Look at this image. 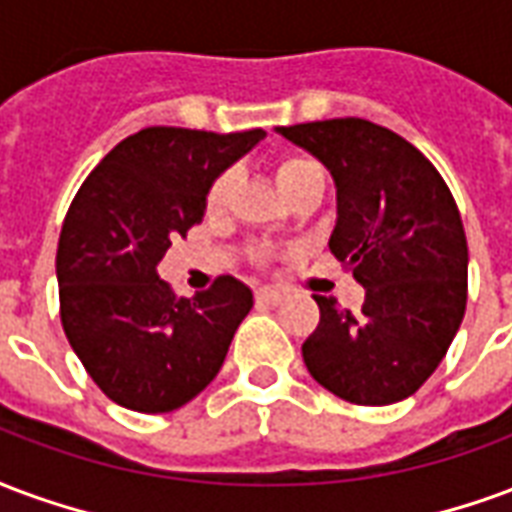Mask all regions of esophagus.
I'll list each match as a JSON object with an SVG mask.
<instances>
[{"instance_id":"34e87169","label":"esophagus","mask_w":512,"mask_h":512,"mask_svg":"<svg viewBox=\"0 0 512 512\" xmlns=\"http://www.w3.org/2000/svg\"><path fill=\"white\" fill-rule=\"evenodd\" d=\"M256 302H259V305H281L283 294L278 292V289L264 286V289H259V292H256Z\"/></svg>"}]
</instances>
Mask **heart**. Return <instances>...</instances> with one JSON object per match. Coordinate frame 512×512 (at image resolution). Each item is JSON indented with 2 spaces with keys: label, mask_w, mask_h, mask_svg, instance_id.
Returning a JSON list of instances; mask_svg holds the SVG:
<instances>
[{
  "label": "heart",
  "mask_w": 512,
  "mask_h": 512,
  "mask_svg": "<svg viewBox=\"0 0 512 512\" xmlns=\"http://www.w3.org/2000/svg\"><path fill=\"white\" fill-rule=\"evenodd\" d=\"M319 171L322 169H319L313 160L300 158V155H289V158H281L278 163H275L272 174H275V182H278L281 193L286 196L289 190H294L300 182H305V179L313 177V174H319ZM229 193H231V174H220V177L212 182L210 196H207L210 210H220V207L226 204V199H229Z\"/></svg>",
  "instance_id": "1"
}]
</instances>
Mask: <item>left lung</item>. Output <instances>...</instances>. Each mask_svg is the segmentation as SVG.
Segmentation results:
<instances>
[{"label": "left lung", "instance_id": "8db88e82", "mask_svg": "<svg viewBox=\"0 0 512 512\" xmlns=\"http://www.w3.org/2000/svg\"><path fill=\"white\" fill-rule=\"evenodd\" d=\"M333 174L330 251L365 289L360 311L313 294L319 327L302 343L316 382L360 406L417 393L466 311V234L445 179L423 152L368 119L275 128Z\"/></svg>", "mask_w": 512, "mask_h": 512}]
</instances>
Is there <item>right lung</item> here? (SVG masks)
<instances>
[{"label":"right lung","mask_w":512,"mask_h":512,"mask_svg":"<svg viewBox=\"0 0 512 512\" xmlns=\"http://www.w3.org/2000/svg\"><path fill=\"white\" fill-rule=\"evenodd\" d=\"M264 136L144 128L78 188L59 234V313L73 352L114 404L174 412L218 376L253 292L220 275L207 292L177 297L158 264L204 218L212 182Z\"/></svg>","instance_id":"obj_1"}]
</instances>
